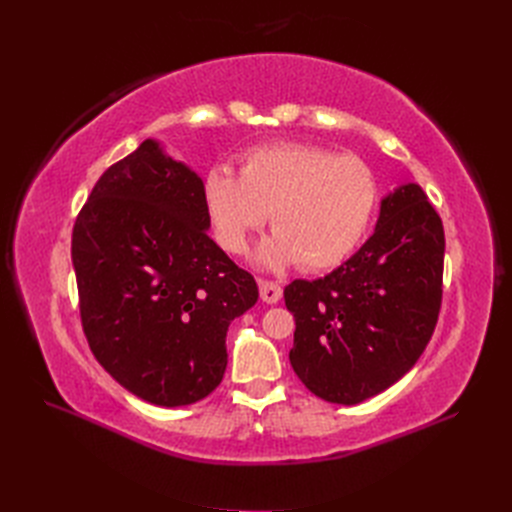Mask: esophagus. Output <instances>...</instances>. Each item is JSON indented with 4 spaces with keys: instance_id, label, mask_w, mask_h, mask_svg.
Returning a JSON list of instances; mask_svg holds the SVG:
<instances>
[{
    "instance_id": "esophagus-1",
    "label": "esophagus",
    "mask_w": 512,
    "mask_h": 512,
    "mask_svg": "<svg viewBox=\"0 0 512 512\" xmlns=\"http://www.w3.org/2000/svg\"><path fill=\"white\" fill-rule=\"evenodd\" d=\"M258 288H260V299L273 305L282 299V286L275 284V282H269V280H260L258 282Z\"/></svg>"
}]
</instances>
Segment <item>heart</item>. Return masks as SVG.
Here are the masks:
<instances>
[{
  "mask_svg": "<svg viewBox=\"0 0 512 512\" xmlns=\"http://www.w3.org/2000/svg\"><path fill=\"white\" fill-rule=\"evenodd\" d=\"M213 235L230 254L269 220L275 228L258 250L267 267L299 260L307 271L331 269L363 241L380 203L374 170L356 156L309 143H277L245 151L239 177L215 166L203 179Z\"/></svg>",
  "mask_w": 512,
  "mask_h": 512,
  "instance_id": "obj_1",
  "label": "heart"
}]
</instances>
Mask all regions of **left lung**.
<instances>
[{
  "label": "left lung",
  "mask_w": 512,
  "mask_h": 512,
  "mask_svg": "<svg viewBox=\"0 0 512 512\" xmlns=\"http://www.w3.org/2000/svg\"><path fill=\"white\" fill-rule=\"evenodd\" d=\"M444 228L421 185L382 200L378 226L342 267L286 286L294 316L290 365L324 401L354 406L418 361L442 305Z\"/></svg>",
  "instance_id": "8db88e82"
}]
</instances>
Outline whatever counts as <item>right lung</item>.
I'll return each mask as SVG.
<instances>
[{"mask_svg": "<svg viewBox=\"0 0 512 512\" xmlns=\"http://www.w3.org/2000/svg\"><path fill=\"white\" fill-rule=\"evenodd\" d=\"M203 181L156 141L108 166L76 215L83 331L123 389L175 408L224 378L228 324L258 301L252 273L207 235Z\"/></svg>", "mask_w": 512, "mask_h": 512, "instance_id": "add662e5", "label": "right lung"}]
</instances>
